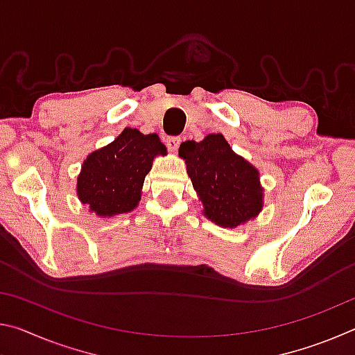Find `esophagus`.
I'll use <instances>...</instances> for the list:
<instances>
[{"instance_id":"34e87169","label":"esophagus","mask_w":355,"mask_h":355,"mask_svg":"<svg viewBox=\"0 0 355 355\" xmlns=\"http://www.w3.org/2000/svg\"><path fill=\"white\" fill-rule=\"evenodd\" d=\"M180 142H182V139H180L178 136H171V137H167V141H166L167 147H169L171 152H177L180 147Z\"/></svg>"}]
</instances>
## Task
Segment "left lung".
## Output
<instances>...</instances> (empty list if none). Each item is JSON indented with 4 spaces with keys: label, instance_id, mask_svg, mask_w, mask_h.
Here are the masks:
<instances>
[{
    "label": "left lung",
    "instance_id": "1",
    "mask_svg": "<svg viewBox=\"0 0 355 355\" xmlns=\"http://www.w3.org/2000/svg\"><path fill=\"white\" fill-rule=\"evenodd\" d=\"M178 155L203 203V214L214 224L235 228L261 211L260 173L233 152L224 136L208 135L200 142L186 141Z\"/></svg>",
    "mask_w": 355,
    "mask_h": 355
}]
</instances>
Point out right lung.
<instances>
[{
  "mask_svg": "<svg viewBox=\"0 0 355 355\" xmlns=\"http://www.w3.org/2000/svg\"><path fill=\"white\" fill-rule=\"evenodd\" d=\"M158 155H167L158 135L125 128L84 159L76 183L78 199L100 218L131 211L141 200L144 180Z\"/></svg>",
  "mask_w": 355,
  "mask_h": 355,
  "instance_id": "add662e5",
  "label": "right lung"
}]
</instances>
